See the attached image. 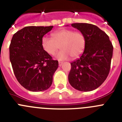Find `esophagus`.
<instances>
[{"mask_svg":"<svg viewBox=\"0 0 122 122\" xmlns=\"http://www.w3.org/2000/svg\"><path fill=\"white\" fill-rule=\"evenodd\" d=\"M63 64V62H59V66H62V65Z\"/></svg>","mask_w":122,"mask_h":122,"instance_id":"34e87169","label":"esophagus"}]
</instances>
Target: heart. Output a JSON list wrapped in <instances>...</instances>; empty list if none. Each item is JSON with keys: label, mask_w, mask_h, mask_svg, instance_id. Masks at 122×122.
<instances>
[{"label": "heart", "mask_w": 122, "mask_h": 122, "mask_svg": "<svg viewBox=\"0 0 122 122\" xmlns=\"http://www.w3.org/2000/svg\"><path fill=\"white\" fill-rule=\"evenodd\" d=\"M86 45V39L84 33L75 32L71 29H62L51 33V38L43 36L41 46L43 50L50 56H53L61 49L56 56L59 60H67L78 57L83 53Z\"/></svg>", "instance_id": "b5f03b06"}]
</instances>
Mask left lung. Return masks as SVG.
<instances>
[{
    "mask_svg": "<svg viewBox=\"0 0 122 122\" xmlns=\"http://www.w3.org/2000/svg\"><path fill=\"white\" fill-rule=\"evenodd\" d=\"M71 26L84 33L86 45L81 56L71 63L69 82L79 91H92L100 87L108 76L113 46L108 35L95 25L74 23Z\"/></svg>",
    "mask_w": 122,
    "mask_h": 122,
    "instance_id": "1",
    "label": "left lung"
}]
</instances>
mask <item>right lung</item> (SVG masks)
I'll list each match as a JSON object with an SVG mask.
<instances>
[{
    "label": "right lung",
    "instance_id": "obj_1",
    "mask_svg": "<svg viewBox=\"0 0 122 122\" xmlns=\"http://www.w3.org/2000/svg\"><path fill=\"white\" fill-rule=\"evenodd\" d=\"M53 26H27L15 33L10 45V60L19 84L27 90L49 89L59 62L41 46V39Z\"/></svg>",
    "mask_w": 122,
    "mask_h": 122
}]
</instances>
